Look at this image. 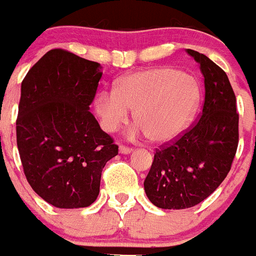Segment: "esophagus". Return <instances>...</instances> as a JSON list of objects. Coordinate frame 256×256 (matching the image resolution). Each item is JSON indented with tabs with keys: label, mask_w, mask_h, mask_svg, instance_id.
<instances>
[{
	"label": "esophagus",
	"mask_w": 256,
	"mask_h": 256,
	"mask_svg": "<svg viewBox=\"0 0 256 256\" xmlns=\"http://www.w3.org/2000/svg\"><path fill=\"white\" fill-rule=\"evenodd\" d=\"M118 151H120V154H131L132 148H131V147H128V146H124V144H120V147H118Z\"/></svg>",
	"instance_id": "34e87169"
}]
</instances>
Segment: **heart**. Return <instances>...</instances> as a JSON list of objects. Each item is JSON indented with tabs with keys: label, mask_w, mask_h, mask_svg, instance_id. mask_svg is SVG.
<instances>
[{
	"label": "heart",
	"mask_w": 256,
	"mask_h": 256,
	"mask_svg": "<svg viewBox=\"0 0 256 256\" xmlns=\"http://www.w3.org/2000/svg\"><path fill=\"white\" fill-rule=\"evenodd\" d=\"M202 100L198 80L171 66H157L124 76L114 92H102L95 109L108 132L128 121V110L138 131L154 144H164L182 135L194 118Z\"/></svg>",
	"instance_id": "heart-1"
}]
</instances>
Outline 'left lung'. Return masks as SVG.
Segmentation results:
<instances>
[{
    "instance_id": "1",
    "label": "left lung",
    "mask_w": 256,
    "mask_h": 256,
    "mask_svg": "<svg viewBox=\"0 0 256 256\" xmlns=\"http://www.w3.org/2000/svg\"><path fill=\"white\" fill-rule=\"evenodd\" d=\"M204 76L200 120L174 142L156 150L144 192L162 209H186L209 197L230 171L239 141L236 99L226 72L204 54L187 49Z\"/></svg>"
}]
</instances>
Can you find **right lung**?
Wrapping results in <instances>:
<instances>
[{"mask_svg":"<svg viewBox=\"0 0 256 256\" xmlns=\"http://www.w3.org/2000/svg\"><path fill=\"white\" fill-rule=\"evenodd\" d=\"M102 66L64 49L47 52L20 85L17 146L30 187L56 208H84L99 196L118 144L89 112Z\"/></svg>","mask_w":256,"mask_h":256,"instance_id":"add662e5","label":"right lung"}]
</instances>
